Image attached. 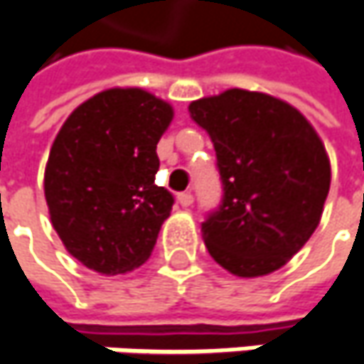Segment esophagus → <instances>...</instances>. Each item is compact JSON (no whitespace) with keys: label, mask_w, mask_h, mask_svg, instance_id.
Listing matches in <instances>:
<instances>
[{"label":"esophagus","mask_w":364,"mask_h":364,"mask_svg":"<svg viewBox=\"0 0 364 364\" xmlns=\"http://www.w3.org/2000/svg\"><path fill=\"white\" fill-rule=\"evenodd\" d=\"M177 202L181 203L183 208H189V205L193 203V193H191V191H183V193L177 196Z\"/></svg>","instance_id":"obj_1"}]
</instances>
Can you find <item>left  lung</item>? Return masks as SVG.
Instances as JSON below:
<instances>
[{
    "mask_svg": "<svg viewBox=\"0 0 364 364\" xmlns=\"http://www.w3.org/2000/svg\"><path fill=\"white\" fill-rule=\"evenodd\" d=\"M216 150L223 200L202 223L205 247L230 274L282 267L309 241L330 191L319 136L289 102L226 90L189 105Z\"/></svg>",
    "mask_w": 364,
    "mask_h": 364,
    "instance_id": "8db88e82",
    "label": "left lung"
}]
</instances>
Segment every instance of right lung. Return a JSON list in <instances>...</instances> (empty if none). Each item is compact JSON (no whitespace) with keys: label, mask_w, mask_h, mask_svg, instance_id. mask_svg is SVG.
<instances>
[{"label":"right lung","mask_w":364,"mask_h":364,"mask_svg":"<svg viewBox=\"0 0 364 364\" xmlns=\"http://www.w3.org/2000/svg\"><path fill=\"white\" fill-rule=\"evenodd\" d=\"M173 109L139 88L82 102L59 129L45 168V198L65 249L115 276L141 266L175 198L159 187L156 144Z\"/></svg>","instance_id":"obj_1"}]
</instances>
